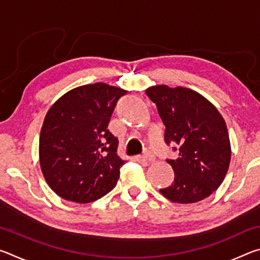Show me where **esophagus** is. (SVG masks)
<instances>
[{"label": "esophagus", "mask_w": 260, "mask_h": 260, "mask_svg": "<svg viewBox=\"0 0 260 260\" xmlns=\"http://www.w3.org/2000/svg\"><path fill=\"white\" fill-rule=\"evenodd\" d=\"M140 158H141V159H143V160L152 161L153 159H155V156H153L150 151L147 150V151H144V153H143L142 156H140Z\"/></svg>", "instance_id": "1"}]
</instances>
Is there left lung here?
<instances>
[{
	"mask_svg": "<svg viewBox=\"0 0 260 260\" xmlns=\"http://www.w3.org/2000/svg\"><path fill=\"white\" fill-rule=\"evenodd\" d=\"M165 125V143L178 144V159H167L174 181L161 195L171 202L196 203L217 190L231 162L226 122L217 108L189 88L152 86L146 90Z\"/></svg>",
	"mask_w": 260,
	"mask_h": 260,
	"instance_id": "left-lung-1",
	"label": "left lung"
}]
</instances>
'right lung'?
Instances as JSON below:
<instances>
[{"label":"right lung","mask_w":260,"mask_h":260,"mask_svg":"<svg viewBox=\"0 0 260 260\" xmlns=\"http://www.w3.org/2000/svg\"><path fill=\"white\" fill-rule=\"evenodd\" d=\"M127 90L98 82L68 91L43 121L39 157L47 183L61 199L90 203L116 187L125 160L108 129L116 104Z\"/></svg>","instance_id":"add662e5"}]
</instances>
